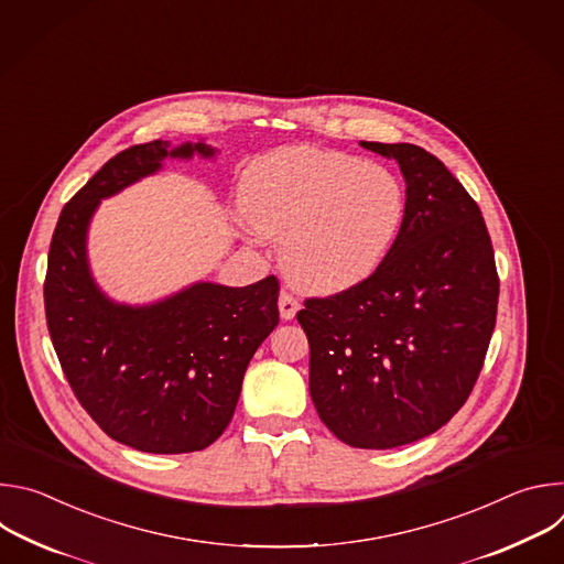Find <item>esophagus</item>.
<instances>
[{
    "instance_id": "esophagus-1",
    "label": "esophagus",
    "mask_w": 564,
    "mask_h": 564,
    "mask_svg": "<svg viewBox=\"0 0 564 564\" xmlns=\"http://www.w3.org/2000/svg\"><path fill=\"white\" fill-rule=\"evenodd\" d=\"M299 307H301V303H299L290 292H281V296H279V312H281V318H283V321L294 318V314L299 312Z\"/></svg>"
}]
</instances>
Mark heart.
<instances>
[{
  "label": "heart",
  "instance_id": "1",
  "mask_svg": "<svg viewBox=\"0 0 564 564\" xmlns=\"http://www.w3.org/2000/svg\"><path fill=\"white\" fill-rule=\"evenodd\" d=\"M238 207L252 229L281 240V265L296 288L339 294L386 261L406 218V192L361 158L294 144L246 170Z\"/></svg>",
  "mask_w": 564,
  "mask_h": 564
}]
</instances>
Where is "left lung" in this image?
Instances as JSON below:
<instances>
[{"mask_svg":"<svg viewBox=\"0 0 564 564\" xmlns=\"http://www.w3.org/2000/svg\"><path fill=\"white\" fill-rule=\"evenodd\" d=\"M361 147L397 160L406 218L379 270L305 299L314 409L355 448H394L442 429L468 399L496 328L500 279L477 203L440 158L409 142Z\"/></svg>","mask_w":564,"mask_h":564,"instance_id":"8db88e82","label":"left lung"}]
</instances>
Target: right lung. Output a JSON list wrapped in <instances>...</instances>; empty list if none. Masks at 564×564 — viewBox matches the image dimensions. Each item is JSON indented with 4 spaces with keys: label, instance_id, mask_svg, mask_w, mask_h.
Segmentation results:
<instances>
[{
    "label": "right lung",
    "instance_id": "add662e5",
    "mask_svg": "<svg viewBox=\"0 0 564 564\" xmlns=\"http://www.w3.org/2000/svg\"><path fill=\"white\" fill-rule=\"evenodd\" d=\"M216 149L167 140L133 144L79 189L53 231L44 281L46 326L83 409L116 442L144 453H194L227 429L257 348L279 324V281L194 283L163 301H111L94 281L87 231L102 198L155 174L165 158Z\"/></svg>",
    "mask_w": 564,
    "mask_h": 564
}]
</instances>
